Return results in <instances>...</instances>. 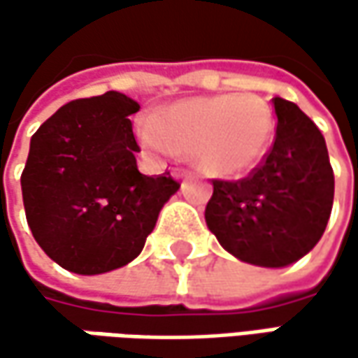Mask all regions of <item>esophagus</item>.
<instances>
[{
	"instance_id": "obj_1",
	"label": "esophagus",
	"mask_w": 358,
	"mask_h": 358,
	"mask_svg": "<svg viewBox=\"0 0 358 358\" xmlns=\"http://www.w3.org/2000/svg\"><path fill=\"white\" fill-rule=\"evenodd\" d=\"M171 175L175 177V179H185V177L191 175V171H187V169H183V167H173Z\"/></svg>"
}]
</instances>
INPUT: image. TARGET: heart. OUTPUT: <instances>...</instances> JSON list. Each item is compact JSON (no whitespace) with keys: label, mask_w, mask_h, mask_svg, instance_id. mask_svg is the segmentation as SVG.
<instances>
[{"label":"heart","mask_w":358,"mask_h":358,"mask_svg":"<svg viewBox=\"0 0 358 358\" xmlns=\"http://www.w3.org/2000/svg\"><path fill=\"white\" fill-rule=\"evenodd\" d=\"M275 133L273 107L255 93H221L171 105L139 129L157 155L189 151L201 171L235 177L265 157Z\"/></svg>","instance_id":"obj_1"}]
</instances>
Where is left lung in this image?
I'll return each mask as SVG.
<instances>
[{"label": "left lung", "instance_id": "8db88e82", "mask_svg": "<svg viewBox=\"0 0 358 358\" xmlns=\"http://www.w3.org/2000/svg\"><path fill=\"white\" fill-rule=\"evenodd\" d=\"M273 145L247 177L213 179L205 221L221 247L259 267H287L323 237L335 175L323 133L295 103L275 97Z\"/></svg>", "mask_w": 358, "mask_h": 358}]
</instances>
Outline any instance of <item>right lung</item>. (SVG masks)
<instances>
[{
	"mask_svg": "<svg viewBox=\"0 0 358 358\" xmlns=\"http://www.w3.org/2000/svg\"><path fill=\"white\" fill-rule=\"evenodd\" d=\"M139 105L107 91L59 107L35 131L21 191L27 225L63 268L99 275L143 251L179 183L137 169L131 127Z\"/></svg>",
	"mask_w": 358,
	"mask_h": 358,
	"instance_id": "1",
	"label": "right lung"
}]
</instances>
